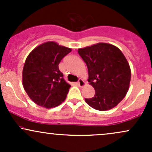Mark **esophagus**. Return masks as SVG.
<instances>
[{"instance_id":"esophagus-1","label":"esophagus","mask_w":152,"mask_h":152,"mask_svg":"<svg viewBox=\"0 0 152 152\" xmlns=\"http://www.w3.org/2000/svg\"><path fill=\"white\" fill-rule=\"evenodd\" d=\"M78 84L80 87H83L85 85V82L83 81V79H81V78H79V79L78 80Z\"/></svg>"}]
</instances>
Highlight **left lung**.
I'll list each match as a JSON object with an SVG mask.
<instances>
[{"instance_id": "1", "label": "left lung", "mask_w": 152, "mask_h": 152, "mask_svg": "<svg viewBox=\"0 0 152 152\" xmlns=\"http://www.w3.org/2000/svg\"><path fill=\"white\" fill-rule=\"evenodd\" d=\"M78 53L86 63L88 81L95 89L94 96L85 102L99 111L114 108L129 87L131 70L124 54L117 47L104 43L79 48Z\"/></svg>"}]
</instances>
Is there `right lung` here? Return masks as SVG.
<instances>
[{
    "label": "right lung",
    "instance_id": "right-lung-1",
    "mask_svg": "<svg viewBox=\"0 0 152 152\" xmlns=\"http://www.w3.org/2000/svg\"><path fill=\"white\" fill-rule=\"evenodd\" d=\"M71 48L49 41L36 47L26 58L23 69V85L31 100L38 106L52 108L66 99L71 85L58 64Z\"/></svg>",
    "mask_w": 152,
    "mask_h": 152
}]
</instances>
